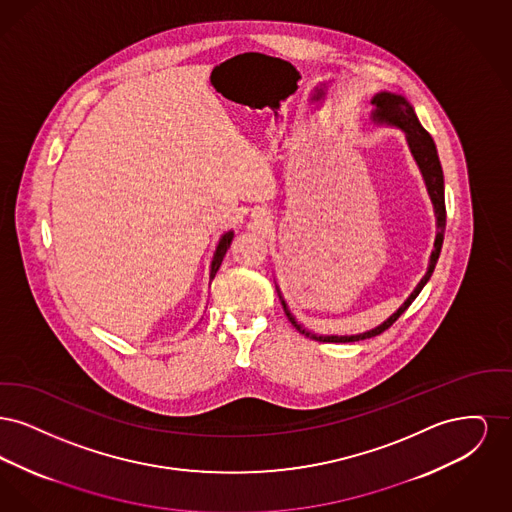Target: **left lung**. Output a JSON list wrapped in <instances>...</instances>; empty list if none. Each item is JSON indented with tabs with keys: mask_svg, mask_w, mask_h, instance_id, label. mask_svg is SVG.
I'll use <instances>...</instances> for the list:
<instances>
[{
	"mask_svg": "<svg viewBox=\"0 0 512 512\" xmlns=\"http://www.w3.org/2000/svg\"><path fill=\"white\" fill-rule=\"evenodd\" d=\"M370 103L374 107L372 115H370L372 122L397 126L399 130L405 132L407 144L411 147L414 161H416L418 169H420L422 176H424L426 190H428L430 199L434 203V213H436V242H434V251L430 255V265H428L426 274L422 276V280L418 282V286L414 288L413 293L407 297V301L388 320H384L380 326L368 330L365 334H355V336H318V334H313L311 330L303 328L295 320V317L290 313V309H288V305H286V301L282 299V293L278 290V295H280L282 305H284V311H286V317L292 322L293 328L299 334H305L311 340L326 341V343H349V341L368 340V338H374V336L386 332L391 324L409 309V305L416 299V295L422 292V288L430 280V276H432V272L436 268V263H438L441 245H443V234H445V188H443V171H441V163H439L438 149H436L432 136L418 122L416 115H414L413 105L403 96L391 94V92H380V94H376L372 98Z\"/></svg>",
	"mask_w": 512,
	"mask_h": 512,
	"instance_id": "1",
	"label": "left lung"
}]
</instances>
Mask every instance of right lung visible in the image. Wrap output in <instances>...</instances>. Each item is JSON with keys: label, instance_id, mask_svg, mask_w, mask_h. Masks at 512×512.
I'll list each match as a JSON object with an SVG mask.
<instances>
[{"label": "right lung", "instance_id": "obj_1", "mask_svg": "<svg viewBox=\"0 0 512 512\" xmlns=\"http://www.w3.org/2000/svg\"><path fill=\"white\" fill-rule=\"evenodd\" d=\"M232 238H234V232H232V230H230V232H226V234H222L219 245H217V249H215L213 261H211V274H209V278H211V280L215 278V274H217V270L220 268V263H222V259H224V255H226L228 247L232 244Z\"/></svg>", "mask_w": 512, "mask_h": 512}]
</instances>
